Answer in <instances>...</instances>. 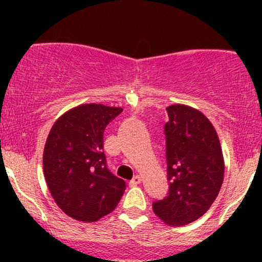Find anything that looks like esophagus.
<instances>
[{"mask_svg": "<svg viewBox=\"0 0 262 262\" xmlns=\"http://www.w3.org/2000/svg\"><path fill=\"white\" fill-rule=\"evenodd\" d=\"M141 182H142V176L137 175V176H134V179L129 182V184H130V186H137V185H139Z\"/></svg>", "mask_w": 262, "mask_h": 262, "instance_id": "34e87169", "label": "esophagus"}]
</instances>
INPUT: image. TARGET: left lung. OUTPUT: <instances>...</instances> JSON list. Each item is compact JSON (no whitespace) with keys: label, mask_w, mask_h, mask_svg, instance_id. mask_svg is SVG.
<instances>
[{"label":"left lung","mask_w":262,"mask_h":262,"mask_svg":"<svg viewBox=\"0 0 262 262\" xmlns=\"http://www.w3.org/2000/svg\"><path fill=\"white\" fill-rule=\"evenodd\" d=\"M168 195L153 203L156 215L168 226H185L208 212L224 179L221 142L202 112L182 104L166 107Z\"/></svg>","instance_id":"8db88e82"}]
</instances>
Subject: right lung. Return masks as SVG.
I'll use <instances>...</instances> for the list:
<instances>
[{
    "instance_id": "1",
    "label": "right lung",
    "mask_w": 262,
    "mask_h": 262,
    "mask_svg": "<svg viewBox=\"0 0 262 262\" xmlns=\"http://www.w3.org/2000/svg\"><path fill=\"white\" fill-rule=\"evenodd\" d=\"M123 112L82 104L57 119L43 153L47 185L58 207L80 222H96L115 209L125 181L113 175L104 155V130Z\"/></svg>"
}]
</instances>
